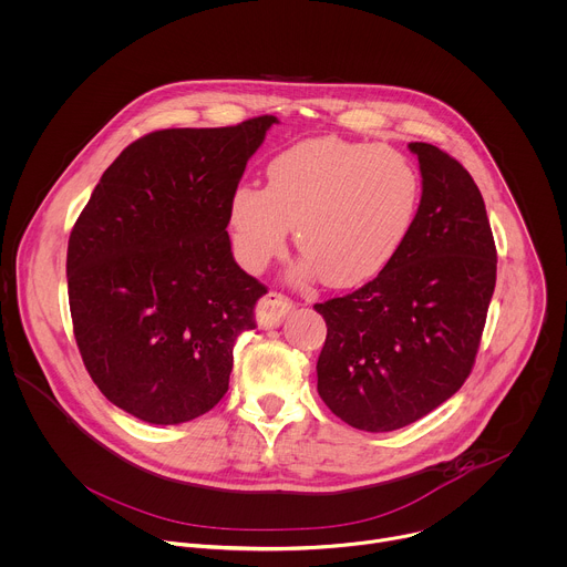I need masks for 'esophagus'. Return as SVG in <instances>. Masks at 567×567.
<instances>
[{
  "instance_id": "esophagus-1",
  "label": "esophagus",
  "mask_w": 567,
  "mask_h": 567,
  "mask_svg": "<svg viewBox=\"0 0 567 567\" xmlns=\"http://www.w3.org/2000/svg\"><path fill=\"white\" fill-rule=\"evenodd\" d=\"M291 309H293V302H291L287 296H282V293H278V291H269V293L258 302V309H256L258 324H260L262 329H274V327H278V324L285 320V316H287Z\"/></svg>"
}]
</instances>
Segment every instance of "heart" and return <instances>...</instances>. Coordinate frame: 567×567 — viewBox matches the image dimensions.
<instances>
[{
  "mask_svg": "<svg viewBox=\"0 0 567 567\" xmlns=\"http://www.w3.org/2000/svg\"><path fill=\"white\" fill-rule=\"evenodd\" d=\"M420 176L406 154L382 143L311 138L267 165V189L240 185L229 223L236 254L265 269L282 254L291 227L305 251L300 276L355 287L378 276L411 231Z\"/></svg>",
  "mask_w": 567,
  "mask_h": 567,
  "instance_id": "1",
  "label": "heart"
}]
</instances>
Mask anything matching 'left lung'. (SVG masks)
<instances>
[{"label":"left lung","mask_w":567,"mask_h":567,"mask_svg":"<svg viewBox=\"0 0 567 567\" xmlns=\"http://www.w3.org/2000/svg\"><path fill=\"white\" fill-rule=\"evenodd\" d=\"M422 200L393 260L364 287L313 305L327 322L322 402L353 429L398 431L453 398L473 371L497 282V249L468 169L409 143Z\"/></svg>","instance_id":"obj_1"}]
</instances>
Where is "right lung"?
<instances>
[{
	"instance_id": "add662e5",
	"label": "right lung",
	"mask_w": 567,
	"mask_h": 567,
	"mask_svg": "<svg viewBox=\"0 0 567 567\" xmlns=\"http://www.w3.org/2000/svg\"><path fill=\"white\" fill-rule=\"evenodd\" d=\"M276 116L172 127L130 143L103 172L68 240L72 331L92 382L161 426L212 411L234 342L267 287L245 274L229 203Z\"/></svg>"
}]
</instances>
